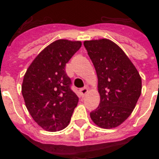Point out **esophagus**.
<instances>
[{"instance_id":"esophagus-1","label":"esophagus","mask_w":159,"mask_h":159,"mask_svg":"<svg viewBox=\"0 0 159 159\" xmlns=\"http://www.w3.org/2000/svg\"><path fill=\"white\" fill-rule=\"evenodd\" d=\"M80 92H81V94H82V97H84L85 95L87 94V92H88V89H87V87H83V88H81V89H80Z\"/></svg>"}]
</instances>
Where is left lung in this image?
<instances>
[{
  "label": "left lung",
  "mask_w": 159,
  "mask_h": 159,
  "mask_svg": "<svg viewBox=\"0 0 159 159\" xmlns=\"http://www.w3.org/2000/svg\"><path fill=\"white\" fill-rule=\"evenodd\" d=\"M98 78L100 104L90 113L92 120L103 129L120 125L133 112L141 95L138 70L113 41L100 39L84 41Z\"/></svg>",
  "instance_id": "obj_1"
}]
</instances>
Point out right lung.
<instances>
[{
    "label": "right lung",
    "instance_id": "add662e5",
    "mask_svg": "<svg viewBox=\"0 0 159 159\" xmlns=\"http://www.w3.org/2000/svg\"><path fill=\"white\" fill-rule=\"evenodd\" d=\"M81 46V41H54L37 55L24 76L21 92L25 106L44 130H62L71 120L78 97L70 88L65 66Z\"/></svg>",
    "mask_w": 159,
    "mask_h": 159
}]
</instances>
